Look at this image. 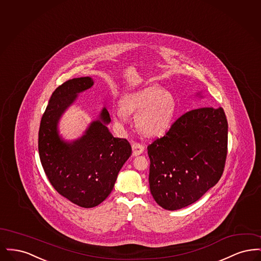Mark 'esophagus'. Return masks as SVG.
<instances>
[{"mask_svg":"<svg viewBox=\"0 0 261 261\" xmlns=\"http://www.w3.org/2000/svg\"><path fill=\"white\" fill-rule=\"evenodd\" d=\"M144 146L142 145V144H140V143H137V142H134L133 144H132V149H133V155H139V154H141V153H143V151H144Z\"/></svg>","mask_w":261,"mask_h":261,"instance_id":"obj_1","label":"esophagus"}]
</instances>
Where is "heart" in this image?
Instances as JSON below:
<instances>
[{"instance_id":"1","label":"heart","mask_w":261,"mask_h":261,"mask_svg":"<svg viewBox=\"0 0 261 261\" xmlns=\"http://www.w3.org/2000/svg\"><path fill=\"white\" fill-rule=\"evenodd\" d=\"M176 112L173 96L156 85H149L124 95L121 103L112 108L115 124L122 128L129 121V113H137L138 131L146 137L162 135L171 125Z\"/></svg>"}]
</instances>
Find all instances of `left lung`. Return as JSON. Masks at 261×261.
<instances>
[{
	"label": "left lung",
	"mask_w": 261,
	"mask_h": 261,
	"mask_svg": "<svg viewBox=\"0 0 261 261\" xmlns=\"http://www.w3.org/2000/svg\"><path fill=\"white\" fill-rule=\"evenodd\" d=\"M227 144L222 108H199L180 116L148 146L149 190L156 203L177 211L200 199L222 176Z\"/></svg>",
	"instance_id": "8db88e82"
}]
</instances>
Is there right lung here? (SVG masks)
Returning <instances> with one entry per match:
<instances>
[{"instance_id": "add662e5", "label": "right lung", "mask_w": 261, "mask_h": 261, "mask_svg": "<svg viewBox=\"0 0 261 261\" xmlns=\"http://www.w3.org/2000/svg\"><path fill=\"white\" fill-rule=\"evenodd\" d=\"M93 85L91 77H80L57 88L42 116L38 139L40 161L51 186L85 208L97 206L109 197L132 153L126 139L114 138L110 132L111 117L106 108L79 139L66 142L60 136L58 124L62 113L79 93Z\"/></svg>"}]
</instances>
